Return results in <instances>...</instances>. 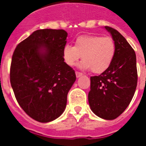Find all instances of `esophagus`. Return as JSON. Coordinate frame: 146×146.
<instances>
[{"instance_id":"esophagus-1","label":"esophagus","mask_w":146,"mask_h":146,"mask_svg":"<svg viewBox=\"0 0 146 146\" xmlns=\"http://www.w3.org/2000/svg\"><path fill=\"white\" fill-rule=\"evenodd\" d=\"M76 77L79 78V77H80V76H82V73H80V72H77V71H76Z\"/></svg>"}]
</instances>
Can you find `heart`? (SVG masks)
I'll list each match as a JSON object with an SVG mask.
<instances>
[{
	"label": "heart",
	"instance_id": "obj_1",
	"mask_svg": "<svg viewBox=\"0 0 146 146\" xmlns=\"http://www.w3.org/2000/svg\"><path fill=\"white\" fill-rule=\"evenodd\" d=\"M115 53V43L111 38L81 35L76 39L74 46L66 44L64 47L63 58L67 65L74 66L82 56L80 68L101 73L110 67Z\"/></svg>",
	"mask_w": 146,
	"mask_h": 146
}]
</instances>
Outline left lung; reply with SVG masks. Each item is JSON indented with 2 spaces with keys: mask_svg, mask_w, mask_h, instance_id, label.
Instances as JSON below:
<instances>
[{
  "mask_svg": "<svg viewBox=\"0 0 146 146\" xmlns=\"http://www.w3.org/2000/svg\"><path fill=\"white\" fill-rule=\"evenodd\" d=\"M115 43L112 64L99 76L90 78L88 99L95 114L104 120H113L126 110L137 86L136 53L123 36L114 29L104 26Z\"/></svg>",
  "mask_w": 146,
  "mask_h": 146,
  "instance_id": "obj_1",
  "label": "left lung"
}]
</instances>
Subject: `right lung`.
<instances>
[{
	"instance_id": "obj_1",
	"label": "right lung",
	"mask_w": 146,
	"mask_h": 146,
	"mask_svg": "<svg viewBox=\"0 0 146 146\" xmlns=\"http://www.w3.org/2000/svg\"><path fill=\"white\" fill-rule=\"evenodd\" d=\"M64 29L35 31L17 46L10 66V83L17 102L30 117L50 122L61 115L75 71L64 62Z\"/></svg>"
}]
</instances>
